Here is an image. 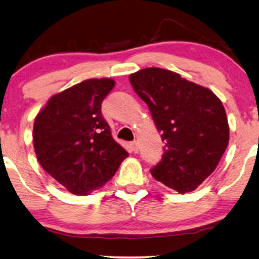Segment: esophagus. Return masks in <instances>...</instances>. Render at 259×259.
<instances>
[{
  "label": "esophagus",
  "instance_id": "esophagus-1",
  "mask_svg": "<svg viewBox=\"0 0 259 259\" xmlns=\"http://www.w3.org/2000/svg\"><path fill=\"white\" fill-rule=\"evenodd\" d=\"M130 147H131V150H132L133 153H138V151H139V148H138L137 141H132V143L130 144Z\"/></svg>",
  "mask_w": 259,
  "mask_h": 259
}]
</instances>
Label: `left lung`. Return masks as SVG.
I'll return each mask as SVG.
<instances>
[{"instance_id":"left-lung-1","label":"left lung","mask_w":259,"mask_h":259,"mask_svg":"<svg viewBox=\"0 0 259 259\" xmlns=\"http://www.w3.org/2000/svg\"><path fill=\"white\" fill-rule=\"evenodd\" d=\"M133 90L150 108L165 141L152 176L186 193L217 167L229 144V123L213 92L167 69L145 68L130 75Z\"/></svg>"}]
</instances>
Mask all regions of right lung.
<instances>
[{
  "instance_id": "right-lung-1",
  "label": "right lung",
  "mask_w": 259,
  "mask_h": 259,
  "mask_svg": "<svg viewBox=\"0 0 259 259\" xmlns=\"http://www.w3.org/2000/svg\"><path fill=\"white\" fill-rule=\"evenodd\" d=\"M114 80L90 79L55 94L35 118L37 160L49 176L77 196L108 182L128 153L113 139L101 113Z\"/></svg>"
}]
</instances>
